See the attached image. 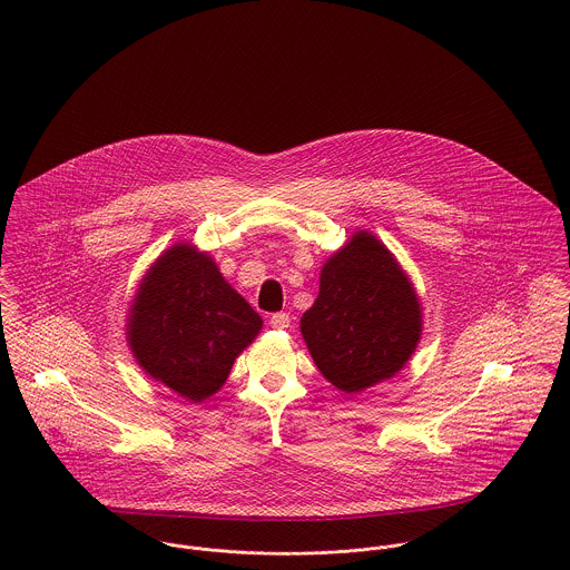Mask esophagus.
<instances>
[{"mask_svg": "<svg viewBox=\"0 0 570 570\" xmlns=\"http://www.w3.org/2000/svg\"><path fill=\"white\" fill-rule=\"evenodd\" d=\"M289 323H292V318H289V314H285V312L272 314V318H269V325L274 326V328H287Z\"/></svg>", "mask_w": 570, "mask_h": 570, "instance_id": "obj_1", "label": "esophagus"}]
</instances>
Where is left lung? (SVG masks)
<instances>
[{"instance_id": "8db88e82", "label": "left lung", "mask_w": 570, "mask_h": 570, "mask_svg": "<svg viewBox=\"0 0 570 570\" xmlns=\"http://www.w3.org/2000/svg\"><path fill=\"white\" fill-rule=\"evenodd\" d=\"M421 328L412 281L368 230H357L326 258L318 298L301 318L318 371L348 395L393 380L412 357Z\"/></svg>"}]
</instances>
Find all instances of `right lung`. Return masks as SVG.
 <instances>
[{
	"label": "right lung",
	"mask_w": 570,
	"mask_h": 570,
	"mask_svg": "<svg viewBox=\"0 0 570 570\" xmlns=\"http://www.w3.org/2000/svg\"><path fill=\"white\" fill-rule=\"evenodd\" d=\"M263 326L208 252L175 244L154 261L129 305L127 342L156 382L202 404L228 380Z\"/></svg>",
	"instance_id": "right-lung-1"
}]
</instances>
